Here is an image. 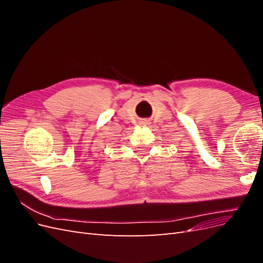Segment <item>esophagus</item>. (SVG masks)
I'll list each match as a JSON object with an SVG mask.
<instances>
[{
    "label": "esophagus",
    "mask_w": 263,
    "mask_h": 263,
    "mask_svg": "<svg viewBox=\"0 0 263 263\" xmlns=\"http://www.w3.org/2000/svg\"><path fill=\"white\" fill-rule=\"evenodd\" d=\"M141 124H147V123H146V122H142V123H141Z\"/></svg>",
    "instance_id": "34e87169"
}]
</instances>
